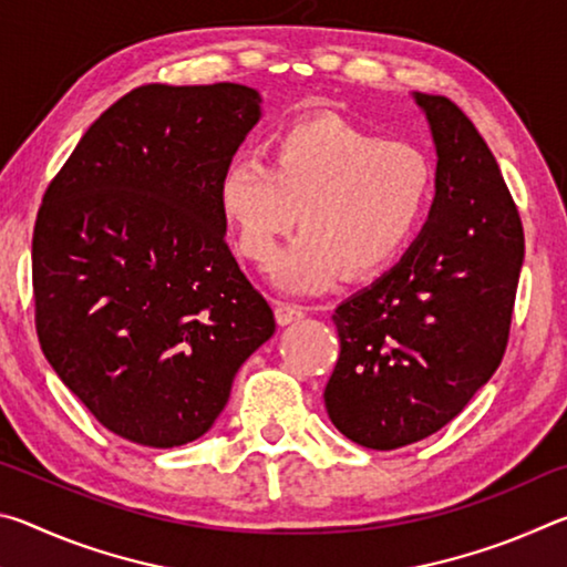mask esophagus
I'll use <instances>...</instances> for the list:
<instances>
[{
  "instance_id": "1",
  "label": "esophagus",
  "mask_w": 567,
  "mask_h": 567,
  "mask_svg": "<svg viewBox=\"0 0 567 567\" xmlns=\"http://www.w3.org/2000/svg\"><path fill=\"white\" fill-rule=\"evenodd\" d=\"M275 318L280 324H290L295 320L305 318V307L292 305V302H277L275 305Z\"/></svg>"
}]
</instances>
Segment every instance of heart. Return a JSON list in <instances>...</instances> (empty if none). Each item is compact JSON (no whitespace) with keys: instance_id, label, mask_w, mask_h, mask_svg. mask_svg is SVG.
Here are the masks:
<instances>
[{"instance_id":"obj_1","label":"heart","mask_w":567,"mask_h":567,"mask_svg":"<svg viewBox=\"0 0 567 567\" xmlns=\"http://www.w3.org/2000/svg\"><path fill=\"white\" fill-rule=\"evenodd\" d=\"M262 159H237L219 182V213L243 257L277 260L300 219L302 235L280 267L290 290H320L344 272L380 275L425 225L435 167L425 150L382 140L338 114H312L277 130ZM301 217H296V209Z\"/></svg>"}]
</instances>
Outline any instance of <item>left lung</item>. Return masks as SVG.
I'll return each instance as SVG.
<instances>
[{
    "mask_svg": "<svg viewBox=\"0 0 567 567\" xmlns=\"http://www.w3.org/2000/svg\"><path fill=\"white\" fill-rule=\"evenodd\" d=\"M415 102L437 150L430 219L400 265L332 315L340 354L324 408L370 450L437 433L493 378L525 255L520 215L475 124L443 94Z\"/></svg>",
    "mask_w": 567,
    "mask_h": 567,
    "instance_id": "left-lung-1",
    "label": "left lung"
}]
</instances>
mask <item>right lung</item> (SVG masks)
Listing matches in <instances>:
<instances>
[{
  "label": "right lung",
  "instance_id": "1",
  "mask_svg": "<svg viewBox=\"0 0 567 567\" xmlns=\"http://www.w3.org/2000/svg\"><path fill=\"white\" fill-rule=\"evenodd\" d=\"M260 120L235 82L145 84L84 132L32 235L44 358L110 433L205 435L275 315L225 243L219 182Z\"/></svg>",
  "mask_w": 567,
  "mask_h": 567
}]
</instances>
